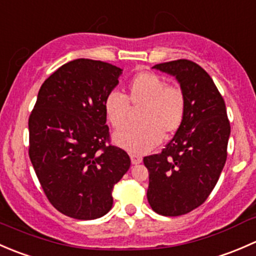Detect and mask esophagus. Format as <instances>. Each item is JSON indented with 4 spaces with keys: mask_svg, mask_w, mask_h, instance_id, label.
I'll use <instances>...</instances> for the list:
<instances>
[{
    "mask_svg": "<svg viewBox=\"0 0 256 256\" xmlns=\"http://www.w3.org/2000/svg\"><path fill=\"white\" fill-rule=\"evenodd\" d=\"M130 158H131V164H138L142 162V157L138 156V154H130Z\"/></svg>",
    "mask_w": 256,
    "mask_h": 256,
    "instance_id": "esophagus-1",
    "label": "esophagus"
}]
</instances>
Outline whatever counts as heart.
I'll return each mask as SVG.
<instances>
[{"label":"heart","mask_w":256,"mask_h":256,"mask_svg":"<svg viewBox=\"0 0 256 256\" xmlns=\"http://www.w3.org/2000/svg\"><path fill=\"white\" fill-rule=\"evenodd\" d=\"M132 106H142L138 125L128 126L114 135V142L131 154H142L161 142L162 136L174 135L186 114V96L177 85L151 72H140L128 84V94L112 92L105 98L104 110L114 128L126 124Z\"/></svg>","instance_id":"b5f03b06"}]
</instances>
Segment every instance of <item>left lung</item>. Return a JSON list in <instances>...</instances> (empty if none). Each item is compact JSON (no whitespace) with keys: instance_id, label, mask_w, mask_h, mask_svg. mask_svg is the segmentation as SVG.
Returning a JSON list of instances; mask_svg holds the SVG:
<instances>
[{"instance_id":"1","label":"left lung","mask_w":256,"mask_h":256,"mask_svg":"<svg viewBox=\"0 0 256 256\" xmlns=\"http://www.w3.org/2000/svg\"><path fill=\"white\" fill-rule=\"evenodd\" d=\"M174 76L186 96L180 128L162 152L144 157L147 200L156 213L177 216L206 202L226 161L230 124L226 102L202 66L187 59L154 66Z\"/></svg>"}]
</instances>
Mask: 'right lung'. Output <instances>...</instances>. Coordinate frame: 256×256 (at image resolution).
Wrapping results in <instances>:
<instances>
[{
    "instance_id": "right-lung-1",
    "label": "right lung",
    "mask_w": 256,
    "mask_h": 256,
    "mask_svg": "<svg viewBox=\"0 0 256 256\" xmlns=\"http://www.w3.org/2000/svg\"><path fill=\"white\" fill-rule=\"evenodd\" d=\"M121 72L102 60L69 62L43 82L30 112V162L49 202L70 218L105 216L130 168L128 154L110 144L104 110Z\"/></svg>"
}]
</instances>
